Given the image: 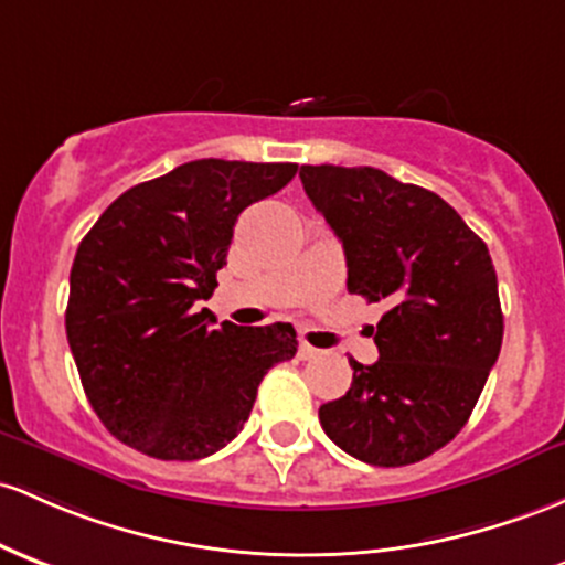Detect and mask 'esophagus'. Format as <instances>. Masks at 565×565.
<instances>
[{
  "label": "esophagus",
  "instance_id": "1",
  "mask_svg": "<svg viewBox=\"0 0 565 565\" xmlns=\"http://www.w3.org/2000/svg\"><path fill=\"white\" fill-rule=\"evenodd\" d=\"M297 353H300V359H316V356H321V351L313 349L311 343H300V349H297Z\"/></svg>",
  "mask_w": 565,
  "mask_h": 565
}]
</instances>
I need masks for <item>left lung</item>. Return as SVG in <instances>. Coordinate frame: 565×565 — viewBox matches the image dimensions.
<instances>
[{
    "mask_svg": "<svg viewBox=\"0 0 565 565\" xmlns=\"http://www.w3.org/2000/svg\"><path fill=\"white\" fill-rule=\"evenodd\" d=\"M302 188L340 238L349 292L388 308L381 359L319 407L321 429L373 467H407L445 448L472 415L504 338L488 246L437 192L386 171L302 166Z\"/></svg>",
    "mask_w": 565,
    "mask_h": 565,
    "instance_id": "1",
    "label": "left lung"
}]
</instances>
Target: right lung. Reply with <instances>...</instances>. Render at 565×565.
Listing matches in <instances>:
<instances>
[{"label":"right lung","mask_w":565,"mask_h":565,"mask_svg":"<svg viewBox=\"0 0 565 565\" xmlns=\"http://www.w3.org/2000/svg\"><path fill=\"white\" fill-rule=\"evenodd\" d=\"M297 163L192 160L126 190L79 241L66 338L109 434L160 461H195L244 429L257 386L297 353L292 324L212 330L209 300L238 214Z\"/></svg>","instance_id":"obj_1"}]
</instances>
